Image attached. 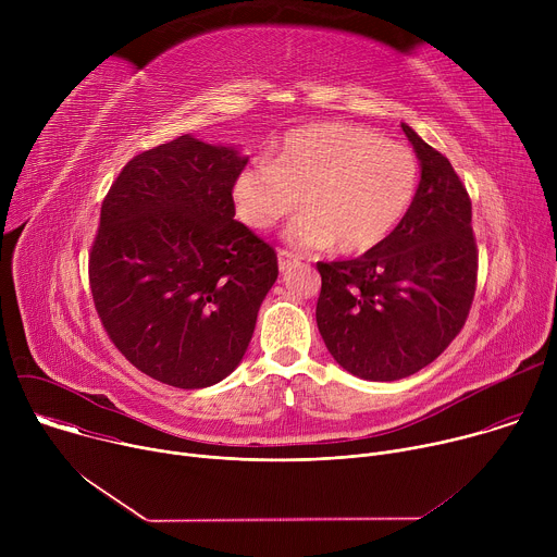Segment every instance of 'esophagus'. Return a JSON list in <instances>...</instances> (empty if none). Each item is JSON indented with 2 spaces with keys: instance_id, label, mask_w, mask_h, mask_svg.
<instances>
[{
  "instance_id": "esophagus-1",
  "label": "esophagus",
  "mask_w": 557,
  "mask_h": 557,
  "mask_svg": "<svg viewBox=\"0 0 557 557\" xmlns=\"http://www.w3.org/2000/svg\"><path fill=\"white\" fill-rule=\"evenodd\" d=\"M277 264H280V271L284 273V271L293 269L295 264H299V258H297L295 253L286 251V249H280V251H277Z\"/></svg>"
}]
</instances>
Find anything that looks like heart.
Returning a JSON list of instances; mask_svg holds the SVG:
<instances>
[{"label": "heart", "mask_w": 557, "mask_h": 557, "mask_svg": "<svg viewBox=\"0 0 557 557\" xmlns=\"http://www.w3.org/2000/svg\"><path fill=\"white\" fill-rule=\"evenodd\" d=\"M419 187L414 153L381 134L320 123L290 132L269 156L233 183L237 215L269 228L301 196L304 213L286 228L297 247L363 253L381 245L410 211Z\"/></svg>", "instance_id": "heart-1"}]
</instances>
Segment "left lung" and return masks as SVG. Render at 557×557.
I'll list each match as a JSON object with an SVG mask.
<instances>
[{"instance_id":"1","label":"left lung","mask_w":557,"mask_h":557,"mask_svg":"<svg viewBox=\"0 0 557 557\" xmlns=\"http://www.w3.org/2000/svg\"><path fill=\"white\" fill-rule=\"evenodd\" d=\"M401 127L421 163L410 211L363 256L317 262V329L335 361L366 381L432 363L465 326L479 271L465 185L441 151Z\"/></svg>"}]
</instances>
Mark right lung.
<instances>
[{"mask_svg":"<svg viewBox=\"0 0 557 557\" xmlns=\"http://www.w3.org/2000/svg\"><path fill=\"white\" fill-rule=\"evenodd\" d=\"M247 163L235 147L185 134L134 156L101 205L95 306L121 355L156 381L209 387L249 348L277 256L233 220Z\"/></svg>","mask_w":557,"mask_h":557,"instance_id":"add662e5","label":"right lung"}]
</instances>
